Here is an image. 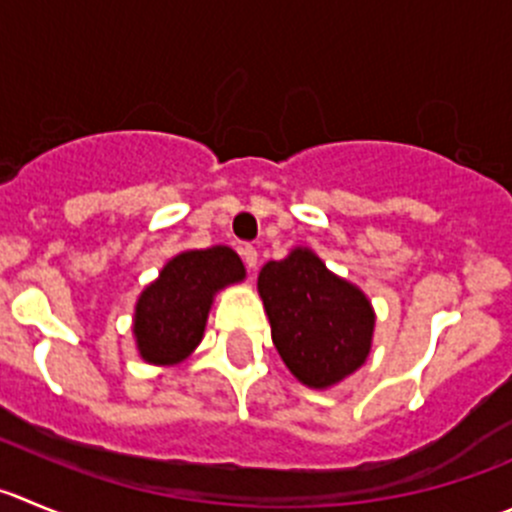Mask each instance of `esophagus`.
Here are the masks:
<instances>
[{
  "instance_id": "esophagus-1",
  "label": "esophagus",
  "mask_w": 512,
  "mask_h": 512,
  "mask_svg": "<svg viewBox=\"0 0 512 512\" xmlns=\"http://www.w3.org/2000/svg\"><path fill=\"white\" fill-rule=\"evenodd\" d=\"M241 256H243V264H246L248 269H256V264H259V253H256V248L246 243V246L241 248Z\"/></svg>"
}]
</instances>
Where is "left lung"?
Here are the masks:
<instances>
[{
	"label": "left lung",
	"mask_w": 512,
	"mask_h": 512,
	"mask_svg": "<svg viewBox=\"0 0 512 512\" xmlns=\"http://www.w3.org/2000/svg\"><path fill=\"white\" fill-rule=\"evenodd\" d=\"M259 294L274 347L306 387H332L369 357L372 304L309 248H294L286 259L269 261L259 274Z\"/></svg>",
	"instance_id": "left-lung-1"
}]
</instances>
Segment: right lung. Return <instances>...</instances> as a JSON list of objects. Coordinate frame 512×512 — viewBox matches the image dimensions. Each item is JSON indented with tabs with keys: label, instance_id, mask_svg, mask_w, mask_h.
I'll use <instances>...</instances> for the list:
<instances>
[{
	"label": "right lung",
	"instance_id": "1",
	"mask_svg": "<svg viewBox=\"0 0 512 512\" xmlns=\"http://www.w3.org/2000/svg\"><path fill=\"white\" fill-rule=\"evenodd\" d=\"M246 276L228 246L178 253L135 304L133 334L145 362L170 367L201 344L216 291Z\"/></svg>",
	"mask_w": 512,
	"mask_h": 512
}]
</instances>
